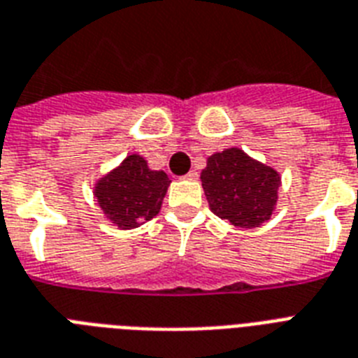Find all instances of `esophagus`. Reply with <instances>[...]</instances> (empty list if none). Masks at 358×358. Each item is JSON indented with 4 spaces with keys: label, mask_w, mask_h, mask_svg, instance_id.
<instances>
[{
    "label": "esophagus",
    "mask_w": 358,
    "mask_h": 358,
    "mask_svg": "<svg viewBox=\"0 0 358 358\" xmlns=\"http://www.w3.org/2000/svg\"><path fill=\"white\" fill-rule=\"evenodd\" d=\"M184 178L185 180H196V178H199V173H196V171H189V173L185 174Z\"/></svg>",
    "instance_id": "obj_1"
}]
</instances>
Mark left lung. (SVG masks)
<instances>
[{
	"label": "left lung",
	"instance_id": "1",
	"mask_svg": "<svg viewBox=\"0 0 358 358\" xmlns=\"http://www.w3.org/2000/svg\"><path fill=\"white\" fill-rule=\"evenodd\" d=\"M201 180L210 210L239 229L260 227L277 206L280 174L239 148L208 157Z\"/></svg>",
	"mask_w": 358,
	"mask_h": 358
}]
</instances>
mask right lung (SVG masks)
I'll use <instances>...</instances> for the list:
<instances>
[{
  "mask_svg": "<svg viewBox=\"0 0 358 358\" xmlns=\"http://www.w3.org/2000/svg\"><path fill=\"white\" fill-rule=\"evenodd\" d=\"M171 180L163 171H152L139 154H129L94 185V196L103 215L120 230L137 229L156 217Z\"/></svg>",
  "mask_w": 358,
  "mask_h": 358,
  "instance_id": "add662e5",
  "label": "right lung"
}]
</instances>
